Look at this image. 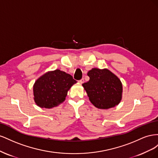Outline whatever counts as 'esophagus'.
<instances>
[{
	"instance_id": "esophagus-1",
	"label": "esophagus",
	"mask_w": 158,
	"mask_h": 158,
	"mask_svg": "<svg viewBox=\"0 0 158 158\" xmlns=\"http://www.w3.org/2000/svg\"><path fill=\"white\" fill-rule=\"evenodd\" d=\"M78 82H79L80 84H83V83L84 82V78L78 81Z\"/></svg>"
}]
</instances>
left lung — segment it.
Returning a JSON list of instances; mask_svg holds the SVG:
<instances>
[{
  "instance_id": "8db88e82",
  "label": "left lung",
  "mask_w": 158,
  "mask_h": 158,
  "mask_svg": "<svg viewBox=\"0 0 158 158\" xmlns=\"http://www.w3.org/2000/svg\"><path fill=\"white\" fill-rule=\"evenodd\" d=\"M88 82L82 85L95 107L107 109L117 106L122 98L121 80L107 69H92L88 73Z\"/></svg>"
}]
</instances>
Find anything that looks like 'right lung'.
Segmentation results:
<instances>
[{"label":"right lung","mask_w":158,"mask_h":158,"mask_svg":"<svg viewBox=\"0 0 158 158\" xmlns=\"http://www.w3.org/2000/svg\"><path fill=\"white\" fill-rule=\"evenodd\" d=\"M76 81L60 70L49 72L37 80L33 85L34 100L38 106L52 108L64 102L70 87Z\"/></svg>","instance_id":"obj_1"}]
</instances>
